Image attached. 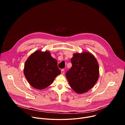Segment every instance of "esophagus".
I'll use <instances>...</instances> for the list:
<instances>
[{"label":"esophagus","mask_w":125,"mask_h":125,"mask_svg":"<svg viewBox=\"0 0 125 125\" xmlns=\"http://www.w3.org/2000/svg\"><path fill=\"white\" fill-rule=\"evenodd\" d=\"M61 74L62 75H64V69H62L61 70Z\"/></svg>","instance_id":"obj_1"}]
</instances>
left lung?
Listing matches in <instances>:
<instances>
[{
  "label": "left lung",
  "instance_id": "left-lung-1",
  "mask_svg": "<svg viewBox=\"0 0 125 125\" xmlns=\"http://www.w3.org/2000/svg\"><path fill=\"white\" fill-rule=\"evenodd\" d=\"M72 66L66 73L69 83L78 94L87 92L97 82L99 65L94 56L88 51L76 53L71 60Z\"/></svg>",
  "mask_w": 125,
  "mask_h": 125
}]
</instances>
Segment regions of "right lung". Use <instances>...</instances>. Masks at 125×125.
I'll return each mask as SVG.
<instances>
[{"mask_svg":"<svg viewBox=\"0 0 125 125\" xmlns=\"http://www.w3.org/2000/svg\"><path fill=\"white\" fill-rule=\"evenodd\" d=\"M24 75L29 84L38 90H43L50 85L61 74L57 61L49 51L38 50L33 52L24 65Z\"/></svg>","mask_w":125,"mask_h":125,"instance_id":"right-lung-1","label":"right lung"}]
</instances>
